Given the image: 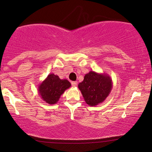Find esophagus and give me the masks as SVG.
<instances>
[{"label": "esophagus", "mask_w": 152, "mask_h": 152, "mask_svg": "<svg viewBox=\"0 0 152 152\" xmlns=\"http://www.w3.org/2000/svg\"><path fill=\"white\" fill-rule=\"evenodd\" d=\"M71 84L73 87H75L77 86V82H72Z\"/></svg>", "instance_id": "34e87169"}]
</instances>
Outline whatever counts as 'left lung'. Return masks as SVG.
Here are the masks:
<instances>
[{
  "instance_id": "8db88e82",
  "label": "left lung",
  "mask_w": 152,
  "mask_h": 152,
  "mask_svg": "<svg viewBox=\"0 0 152 152\" xmlns=\"http://www.w3.org/2000/svg\"><path fill=\"white\" fill-rule=\"evenodd\" d=\"M113 82L109 75L90 71L85 75L78 88L85 102L91 107L102 103L111 93Z\"/></svg>"
}]
</instances>
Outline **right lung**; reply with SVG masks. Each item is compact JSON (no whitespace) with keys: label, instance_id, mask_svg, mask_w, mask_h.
<instances>
[{"label":"right lung","instance_id":"right-lung-1","mask_svg":"<svg viewBox=\"0 0 152 152\" xmlns=\"http://www.w3.org/2000/svg\"><path fill=\"white\" fill-rule=\"evenodd\" d=\"M71 86L67 80H61L55 74H49L39 85L38 91L43 101L49 104H55L66 89Z\"/></svg>","mask_w":152,"mask_h":152}]
</instances>
